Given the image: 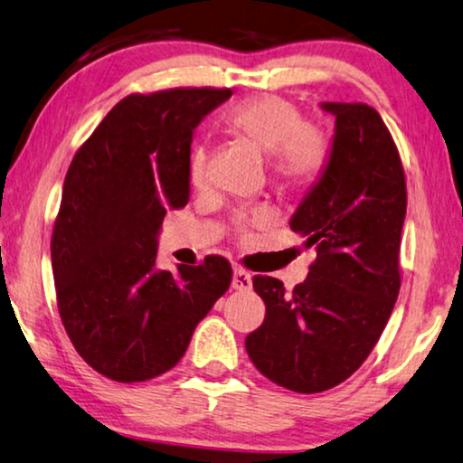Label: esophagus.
Instances as JSON below:
<instances>
[{"instance_id": "34e87169", "label": "esophagus", "mask_w": 463, "mask_h": 463, "mask_svg": "<svg viewBox=\"0 0 463 463\" xmlns=\"http://www.w3.org/2000/svg\"><path fill=\"white\" fill-rule=\"evenodd\" d=\"M250 286H252V278H250V273L248 271H244L242 267H236V269H233V279H232V288L233 290H250Z\"/></svg>"}]
</instances>
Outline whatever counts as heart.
<instances>
[{"label":"heart","mask_w":463,"mask_h":463,"mask_svg":"<svg viewBox=\"0 0 463 463\" xmlns=\"http://www.w3.org/2000/svg\"><path fill=\"white\" fill-rule=\"evenodd\" d=\"M227 129L252 139L271 154V173L279 184L305 185L324 171L330 158V137L317 120L300 117L290 99L260 93L233 106L225 115ZM209 177V148L196 144L190 154V179L203 187ZM250 219L240 217L238 230L244 232Z\"/></svg>","instance_id":"heart-1"}]
</instances>
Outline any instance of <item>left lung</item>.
<instances>
[{
	"label": "left lung",
	"mask_w": 463,
	"mask_h": 463,
	"mask_svg": "<svg viewBox=\"0 0 463 463\" xmlns=\"http://www.w3.org/2000/svg\"><path fill=\"white\" fill-rule=\"evenodd\" d=\"M336 136L324 175L290 221L317 246L309 276L288 292L254 276L265 321L246 336L254 367L294 392H324L359 370L399 297L405 171L376 109L326 102Z\"/></svg>",
	"instance_id": "1"
}]
</instances>
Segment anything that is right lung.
<instances>
[{
    "mask_svg": "<svg viewBox=\"0 0 463 463\" xmlns=\"http://www.w3.org/2000/svg\"><path fill=\"white\" fill-rule=\"evenodd\" d=\"M232 90L175 87L120 99L66 173L52 232L58 311L87 365L144 382L184 357L198 321L232 284L230 260L158 271L166 209L190 200L192 133Z\"/></svg>",
    "mask_w": 463,
    "mask_h": 463,
    "instance_id": "1",
    "label": "right lung"
}]
</instances>
